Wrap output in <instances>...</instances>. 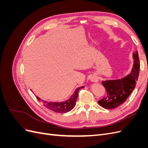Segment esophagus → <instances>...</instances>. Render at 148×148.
Wrapping results in <instances>:
<instances>
[{
	"label": "esophagus",
	"instance_id": "34e87169",
	"mask_svg": "<svg viewBox=\"0 0 148 148\" xmlns=\"http://www.w3.org/2000/svg\"><path fill=\"white\" fill-rule=\"evenodd\" d=\"M89 79H90L91 81L92 82H97L98 81H99V78H98L97 76H96L95 75H91L90 78H89Z\"/></svg>",
	"mask_w": 148,
	"mask_h": 148
}]
</instances>
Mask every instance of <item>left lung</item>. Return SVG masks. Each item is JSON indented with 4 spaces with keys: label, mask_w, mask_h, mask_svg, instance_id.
I'll list each match as a JSON object with an SVG mask.
<instances>
[{
    "label": "left lung",
    "mask_w": 148,
    "mask_h": 148,
    "mask_svg": "<svg viewBox=\"0 0 148 148\" xmlns=\"http://www.w3.org/2000/svg\"><path fill=\"white\" fill-rule=\"evenodd\" d=\"M133 65L128 75L115 79L102 81L106 88V95L100 101L99 104L106 109H113L122 104L134 90L140 73V60L138 52L133 53Z\"/></svg>",
    "instance_id": "left-lung-1"
}]
</instances>
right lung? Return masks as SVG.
<instances>
[{"mask_svg": "<svg viewBox=\"0 0 148 148\" xmlns=\"http://www.w3.org/2000/svg\"><path fill=\"white\" fill-rule=\"evenodd\" d=\"M84 86H81L77 88L75 91L73 93L69 99L62 102H51V101H46L42 100L41 98L38 96H36L39 102H42L43 105L45 106L46 108L50 109L55 112L57 113H66L72 110L76 104V101L78 97V93L79 90L81 88H83Z\"/></svg>", "mask_w": 148, "mask_h": 148, "instance_id": "add662e5", "label": "right lung"}]
</instances>
